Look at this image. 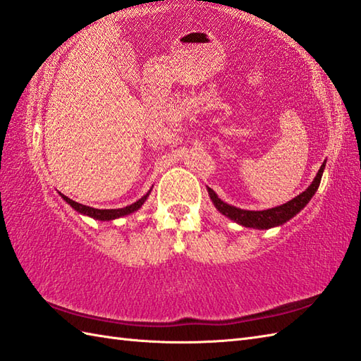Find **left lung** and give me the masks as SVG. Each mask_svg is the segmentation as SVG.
<instances>
[{
	"label": "left lung",
	"mask_w": 361,
	"mask_h": 361,
	"mask_svg": "<svg viewBox=\"0 0 361 361\" xmlns=\"http://www.w3.org/2000/svg\"><path fill=\"white\" fill-rule=\"evenodd\" d=\"M324 165H322L319 168L314 182L310 183L306 191H302L301 195H298L296 197H293L292 201H289L287 204H283L275 208H269V210H262V212H250V210H241V208L231 207L226 202H222L221 199L216 196L214 191L212 188H208V193H210L212 201L214 204V207L218 210L226 214L227 218H230L231 221H236L238 224H241L244 227H253V228H270L275 226H281V224L287 222L296 213H300L304 207L307 205V202L312 199V196L315 195V191L319 187V182H322V176H323V170Z\"/></svg>",
	"instance_id": "1"
}]
</instances>
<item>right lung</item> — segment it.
<instances>
[{
	"label": "right lung",
	"mask_w": 361,
	"mask_h": 361,
	"mask_svg": "<svg viewBox=\"0 0 361 361\" xmlns=\"http://www.w3.org/2000/svg\"><path fill=\"white\" fill-rule=\"evenodd\" d=\"M61 195V193H60ZM149 193H147L143 197H140L137 202H134L131 205H128L125 208H113V210H99V208H92V207H87V205H83V204H78L75 201H72V199H69L68 196L61 195V197L65 199V201L74 208V210H77L78 213L82 214H86V216H91V218L94 219H99V221H111V219H116V218H120V216H126L130 213H134L135 210H139V208L142 207V204L147 201Z\"/></svg>",
	"instance_id": "obj_1"
}]
</instances>
